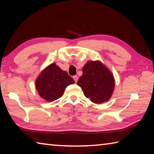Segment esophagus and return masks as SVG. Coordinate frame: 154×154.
<instances>
[{
  "mask_svg": "<svg viewBox=\"0 0 154 154\" xmlns=\"http://www.w3.org/2000/svg\"><path fill=\"white\" fill-rule=\"evenodd\" d=\"M74 79V80H75V82H77V80H78V77L77 76V75H75V76H73V77H72Z\"/></svg>",
  "mask_w": 154,
  "mask_h": 154,
  "instance_id": "34e87169",
  "label": "esophagus"
}]
</instances>
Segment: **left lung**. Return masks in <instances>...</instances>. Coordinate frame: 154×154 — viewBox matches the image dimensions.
Masks as SVG:
<instances>
[{"mask_svg":"<svg viewBox=\"0 0 154 154\" xmlns=\"http://www.w3.org/2000/svg\"><path fill=\"white\" fill-rule=\"evenodd\" d=\"M82 72L77 85L85 97L96 104L109 100L113 92L115 80L107 68L99 61H89L83 67Z\"/></svg>","mask_w":154,"mask_h":154,"instance_id":"obj_1","label":"left lung"}]
</instances>
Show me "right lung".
Here are the masks:
<instances>
[{"instance_id": "right-lung-1", "label": "right lung", "mask_w": 154, "mask_h": 154, "mask_svg": "<svg viewBox=\"0 0 154 154\" xmlns=\"http://www.w3.org/2000/svg\"><path fill=\"white\" fill-rule=\"evenodd\" d=\"M74 83V79L66 71L52 63L41 72L36 80L35 86L41 98L52 102L60 98L65 88Z\"/></svg>"}]
</instances>
